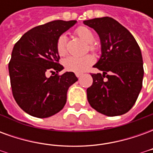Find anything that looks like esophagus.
Listing matches in <instances>:
<instances>
[{
    "mask_svg": "<svg viewBox=\"0 0 153 153\" xmlns=\"http://www.w3.org/2000/svg\"><path fill=\"white\" fill-rule=\"evenodd\" d=\"M75 75H76L77 77H78V78H79L80 76H81V74H79V73H76L75 74Z\"/></svg>",
    "mask_w": 153,
    "mask_h": 153,
    "instance_id": "1",
    "label": "esophagus"
}]
</instances>
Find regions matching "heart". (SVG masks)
<instances>
[{"label":"heart","mask_w":153,"mask_h":153,"mask_svg":"<svg viewBox=\"0 0 153 153\" xmlns=\"http://www.w3.org/2000/svg\"><path fill=\"white\" fill-rule=\"evenodd\" d=\"M76 34L79 38L88 44V48L90 51H95L96 47L93 45L95 40V35L90 28L87 27H79L76 29ZM56 51L59 56H63L66 53V37L65 35H60L56 42ZM95 59L91 55L83 56H68L63 60V65L65 70L74 73H83L86 71L88 67L94 63Z\"/></svg>","instance_id":"b5f03b06"}]
</instances>
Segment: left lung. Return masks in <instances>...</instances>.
Instances as JSON below:
<instances>
[{
    "instance_id": "obj_1",
    "label": "left lung",
    "mask_w": 153,
    "mask_h": 153,
    "mask_svg": "<svg viewBox=\"0 0 153 153\" xmlns=\"http://www.w3.org/2000/svg\"><path fill=\"white\" fill-rule=\"evenodd\" d=\"M83 24L98 34L102 51L93 67L102 74H91L93 82L87 89L88 103L107 116L125 114L142 89L144 71L140 47L130 32L111 17L84 20Z\"/></svg>"
}]
</instances>
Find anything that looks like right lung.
Segmentation results:
<instances>
[{
  "instance_id": "obj_1",
  "label": "right lung",
  "mask_w": 153,
  "mask_h": 153,
  "mask_svg": "<svg viewBox=\"0 0 153 153\" xmlns=\"http://www.w3.org/2000/svg\"><path fill=\"white\" fill-rule=\"evenodd\" d=\"M77 23L54 20L32 28L15 43L9 63L12 93L24 111L38 118L56 114L66 103L67 92L78 78L73 72L47 77L64 67L58 63L56 42Z\"/></svg>"
}]
</instances>
